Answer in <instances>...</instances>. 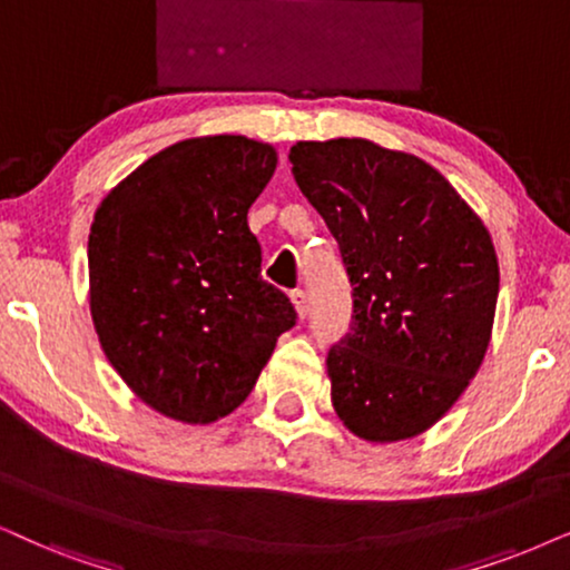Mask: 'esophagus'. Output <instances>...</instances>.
I'll list each match as a JSON object with an SVG mask.
<instances>
[{
  "label": "esophagus",
  "mask_w": 570,
  "mask_h": 570,
  "mask_svg": "<svg viewBox=\"0 0 570 570\" xmlns=\"http://www.w3.org/2000/svg\"><path fill=\"white\" fill-rule=\"evenodd\" d=\"M289 297H292V302H294V309H297L299 318H305V315H307V294L302 292V289H294V292L289 294Z\"/></svg>",
  "instance_id": "34e87169"
}]
</instances>
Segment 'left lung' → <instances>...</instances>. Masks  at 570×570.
<instances>
[{
  "label": "left lung",
  "mask_w": 570,
  "mask_h": 570,
  "mask_svg": "<svg viewBox=\"0 0 570 570\" xmlns=\"http://www.w3.org/2000/svg\"><path fill=\"white\" fill-rule=\"evenodd\" d=\"M289 160L355 297L350 334L326 357L338 421L376 444L423 434L487 355L500 292L492 236L415 155L328 139L297 141Z\"/></svg>",
  "instance_id": "left-lung-1"
}]
</instances>
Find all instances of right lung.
I'll use <instances>...</instances> for the list:
<instances>
[{"label": "right lung", "mask_w": 570, "mask_h": 570, "mask_svg": "<svg viewBox=\"0 0 570 570\" xmlns=\"http://www.w3.org/2000/svg\"><path fill=\"white\" fill-rule=\"evenodd\" d=\"M276 163L271 144L197 136L141 163L94 213L99 344L136 397L173 421L205 426L234 413L297 321L263 281L247 226Z\"/></svg>", "instance_id": "add662e5"}]
</instances>
